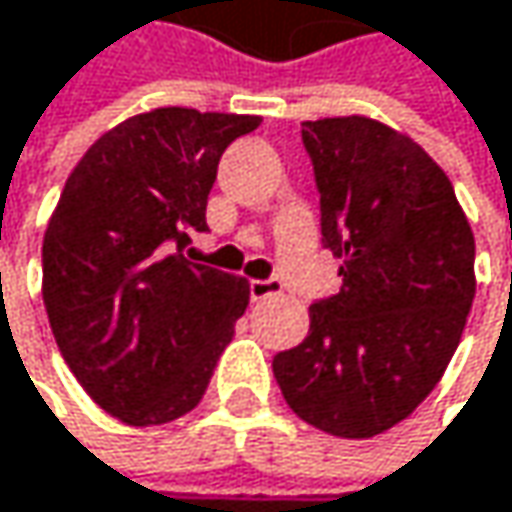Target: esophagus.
<instances>
[{
	"mask_svg": "<svg viewBox=\"0 0 512 512\" xmlns=\"http://www.w3.org/2000/svg\"><path fill=\"white\" fill-rule=\"evenodd\" d=\"M285 291V285L279 282V279H254V282H248V297L254 300V303H261V300H267V297H276V294H282Z\"/></svg>",
	"mask_w": 512,
	"mask_h": 512,
	"instance_id": "esophagus-1",
	"label": "esophagus"
}]
</instances>
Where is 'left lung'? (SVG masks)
<instances>
[{"instance_id":"1","label":"left lung","mask_w":512,"mask_h":512,"mask_svg":"<svg viewBox=\"0 0 512 512\" xmlns=\"http://www.w3.org/2000/svg\"><path fill=\"white\" fill-rule=\"evenodd\" d=\"M303 146L342 291L312 303L309 336L276 354L273 375L309 426L372 438L414 414L459 348L474 233L447 173L384 122H303Z\"/></svg>"}]
</instances>
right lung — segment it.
Instances as JSON below:
<instances>
[{
  "label": "right lung",
  "mask_w": 512,
  "mask_h": 512,
  "mask_svg": "<svg viewBox=\"0 0 512 512\" xmlns=\"http://www.w3.org/2000/svg\"><path fill=\"white\" fill-rule=\"evenodd\" d=\"M261 116L158 107L101 134L50 215L44 309L80 387L128 426L188 414L248 306V282L191 264L221 152Z\"/></svg>",
  "instance_id": "obj_1"
}]
</instances>
